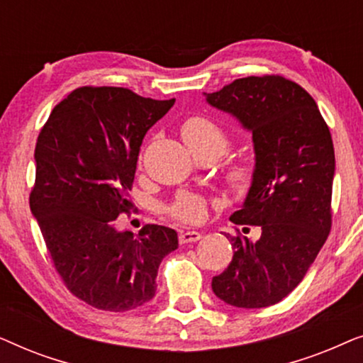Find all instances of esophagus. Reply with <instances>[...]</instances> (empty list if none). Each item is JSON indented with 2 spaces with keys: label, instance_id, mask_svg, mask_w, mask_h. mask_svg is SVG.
Listing matches in <instances>:
<instances>
[{
  "label": "esophagus",
  "instance_id": "esophagus-1",
  "mask_svg": "<svg viewBox=\"0 0 363 363\" xmlns=\"http://www.w3.org/2000/svg\"><path fill=\"white\" fill-rule=\"evenodd\" d=\"M201 238H203V235L198 231H182L180 235H178V241H180L182 245H186V242L200 241Z\"/></svg>",
  "mask_w": 363,
  "mask_h": 363
}]
</instances>
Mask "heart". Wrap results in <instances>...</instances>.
<instances>
[{"label": "heart", "instance_id": "obj_1", "mask_svg": "<svg viewBox=\"0 0 363 363\" xmlns=\"http://www.w3.org/2000/svg\"><path fill=\"white\" fill-rule=\"evenodd\" d=\"M182 135L195 155L210 152L223 155L230 147L228 133L206 117L188 118L182 125ZM252 178H255V167L247 160L231 163L226 170L228 186L238 193H245L251 186ZM168 213L178 221L196 225L206 216V200L195 193H180L168 206Z\"/></svg>", "mask_w": 363, "mask_h": 363}]
</instances>
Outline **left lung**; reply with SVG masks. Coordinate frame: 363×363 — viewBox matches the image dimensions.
Returning a JSON list of instances; mask_svg holds the SVG:
<instances>
[{"mask_svg":"<svg viewBox=\"0 0 363 363\" xmlns=\"http://www.w3.org/2000/svg\"><path fill=\"white\" fill-rule=\"evenodd\" d=\"M252 133L255 178L241 210L230 220L259 226L251 241L238 231L233 261L211 281L226 304L259 309L284 299L304 279L332 226L334 143L319 107L299 84L282 76L236 79L205 94Z\"/></svg>","mask_w":363,"mask_h":363,"instance_id":"left-lung-1","label":"left lung"}]
</instances>
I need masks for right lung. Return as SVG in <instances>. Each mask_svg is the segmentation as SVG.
<instances>
[{
  "mask_svg": "<svg viewBox=\"0 0 363 363\" xmlns=\"http://www.w3.org/2000/svg\"><path fill=\"white\" fill-rule=\"evenodd\" d=\"M173 104L123 87H79L39 132L29 206L64 284L96 309L125 312L150 301L158 266L178 247L172 228H116L133 206L143 137Z\"/></svg>",
  "mask_w": 363,
  "mask_h": 363,
  "instance_id": "1",
  "label": "right lung"
}]
</instances>
